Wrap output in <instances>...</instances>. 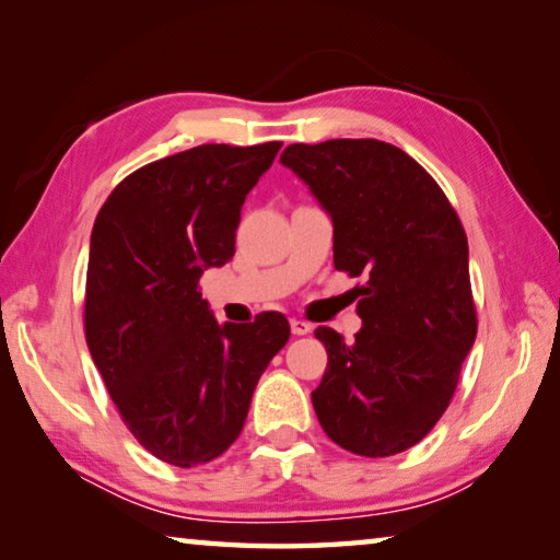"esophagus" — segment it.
Returning <instances> with one entry per match:
<instances>
[{
    "instance_id": "1",
    "label": "esophagus",
    "mask_w": 560,
    "mask_h": 560,
    "mask_svg": "<svg viewBox=\"0 0 560 560\" xmlns=\"http://www.w3.org/2000/svg\"><path fill=\"white\" fill-rule=\"evenodd\" d=\"M289 326H291L293 336H306V334H311V330H314V326L306 324V320H301V318H291Z\"/></svg>"
}]
</instances>
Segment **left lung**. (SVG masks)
<instances>
[{
    "instance_id": "left-lung-1",
    "label": "left lung",
    "mask_w": 560,
    "mask_h": 560,
    "mask_svg": "<svg viewBox=\"0 0 560 560\" xmlns=\"http://www.w3.org/2000/svg\"><path fill=\"white\" fill-rule=\"evenodd\" d=\"M281 165L334 222L336 269L365 279L353 343L316 328L328 350L311 393L320 428L360 457L410 450L447 410L477 338L459 217L424 167L383 140L296 143Z\"/></svg>"
}]
</instances>
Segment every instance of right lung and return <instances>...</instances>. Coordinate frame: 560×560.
<instances>
[{
  "mask_svg": "<svg viewBox=\"0 0 560 560\" xmlns=\"http://www.w3.org/2000/svg\"><path fill=\"white\" fill-rule=\"evenodd\" d=\"M279 148L197 145L155 160L113 189L93 224L91 358L132 438L175 467L230 450L291 334L277 311L217 324L197 291L207 269L234 257L242 205Z\"/></svg>",
  "mask_w": 560,
  "mask_h": 560,
  "instance_id": "add662e5",
  "label": "right lung"
}]
</instances>
